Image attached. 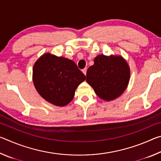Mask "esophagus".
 Here are the masks:
<instances>
[{
	"mask_svg": "<svg viewBox=\"0 0 161 161\" xmlns=\"http://www.w3.org/2000/svg\"><path fill=\"white\" fill-rule=\"evenodd\" d=\"M86 70H87L86 68H84V69H82V72L84 73V75H86Z\"/></svg>",
	"mask_w": 161,
	"mask_h": 161,
	"instance_id": "obj_1",
	"label": "esophagus"
}]
</instances>
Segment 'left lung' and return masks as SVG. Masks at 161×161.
<instances>
[{
    "mask_svg": "<svg viewBox=\"0 0 161 161\" xmlns=\"http://www.w3.org/2000/svg\"><path fill=\"white\" fill-rule=\"evenodd\" d=\"M94 64L86 71V81L98 97L112 101L121 96L127 88L130 68L121 56L99 54Z\"/></svg>",
    "mask_w": 161,
    "mask_h": 161,
    "instance_id": "1",
    "label": "left lung"
}]
</instances>
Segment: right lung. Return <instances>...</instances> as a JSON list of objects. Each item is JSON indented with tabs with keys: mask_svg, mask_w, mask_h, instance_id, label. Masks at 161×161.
I'll return each instance as SVG.
<instances>
[{
	"mask_svg": "<svg viewBox=\"0 0 161 161\" xmlns=\"http://www.w3.org/2000/svg\"><path fill=\"white\" fill-rule=\"evenodd\" d=\"M85 80V75L72 60L50 53L40 57L32 69V80L38 93L58 107L68 104L77 86Z\"/></svg>",
	"mask_w": 161,
	"mask_h": 161,
	"instance_id": "add662e5",
	"label": "right lung"
}]
</instances>
